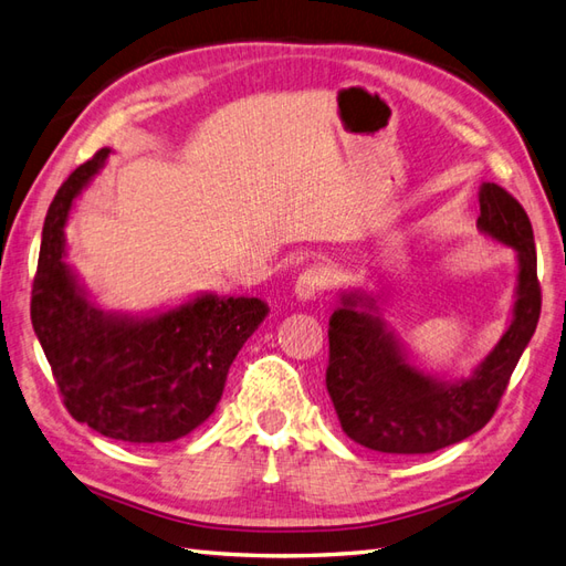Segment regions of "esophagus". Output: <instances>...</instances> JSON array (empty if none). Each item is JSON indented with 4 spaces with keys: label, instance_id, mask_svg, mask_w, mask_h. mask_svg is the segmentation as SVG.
<instances>
[{
    "label": "esophagus",
    "instance_id": "obj_1",
    "mask_svg": "<svg viewBox=\"0 0 566 566\" xmlns=\"http://www.w3.org/2000/svg\"><path fill=\"white\" fill-rule=\"evenodd\" d=\"M326 285H329V281H326L324 269L310 266V269H305L303 273L297 275L295 297L303 300V303H307V300H315L322 291H326Z\"/></svg>",
    "mask_w": 566,
    "mask_h": 566
}]
</instances>
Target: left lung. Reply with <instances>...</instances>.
I'll return each mask as SVG.
<instances>
[{
    "label": "left lung",
    "mask_w": 566,
    "mask_h": 566,
    "mask_svg": "<svg viewBox=\"0 0 566 566\" xmlns=\"http://www.w3.org/2000/svg\"><path fill=\"white\" fill-rule=\"evenodd\" d=\"M476 228L516 249L518 285L509 329L470 378L441 380L413 366L385 324L378 297L363 291L342 293V307L329 319L326 389L350 441L378 453H433L464 441L494 417L535 334L543 295L533 224L518 200L496 184H482Z\"/></svg>",
    "instance_id": "left-lung-1"
}]
</instances>
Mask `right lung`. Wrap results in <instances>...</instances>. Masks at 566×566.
Instances as JSON below:
<instances>
[{"instance_id": "right-lung-1", "label": "right lung", "mask_w": 566, "mask_h": 566, "mask_svg": "<svg viewBox=\"0 0 566 566\" xmlns=\"http://www.w3.org/2000/svg\"><path fill=\"white\" fill-rule=\"evenodd\" d=\"M108 153L74 169L48 208L31 322L72 419L116 441L169 443L216 411L232 360L269 305L203 293L143 317L98 310L65 261V224Z\"/></svg>"}]
</instances>
